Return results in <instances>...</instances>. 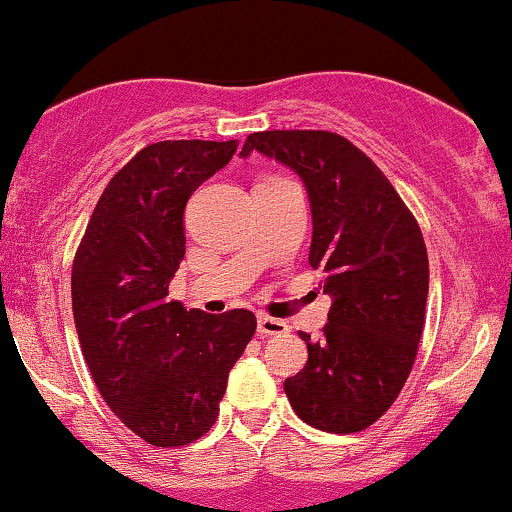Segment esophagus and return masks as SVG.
Returning a JSON list of instances; mask_svg holds the SVG:
<instances>
[{
  "label": "esophagus",
  "mask_w": 512,
  "mask_h": 512,
  "mask_svg": "<svg viewBox=\"0 0 512 512\" xmlns=\"http://www.w3.org/2000/svg\"><path fill=\"white\" fill-rule=\"evenodd\" d=\"M256 331L261 338H268V335H284V333H289V324L282 319H272L263 314V317H258V321H256Z\"/></svg>",
  "instance_id": "esophagus-1"
}]
</instances>
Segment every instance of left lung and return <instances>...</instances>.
Wrapping results in <instances>:
<instances>
[{
    "label": "left lung",
    "instance_id": "8db88e82",
    "mask_svg": "<svg viewBox=\"0 0 512 512\" xmlns=\"http://www.w3.org/2000/svg\"><path fill=\"white\" fill-rule=\"evenodd\" d=\"M258 151L298 174L312 209L310 265L333 296L324 338L286 377L296 415L314 429L356 433L391 408L408 380L424 328L429 256L391 181L349 139L324 130L254 132Z\"/></svg>",
    "mask_w": 512,
    "mask_h": 512
}]
</instances>
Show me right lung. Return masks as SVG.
<instances>
[{
    "label": "right lung",
    "mask_w": 512,
    "mask_h": 512,
    "mask_svg": "<svg viewBox=\"0 0 512 512\" xmlns=\"http://www.w3.org/2000/svg\"><path fill=\"white\" fill-rule=\"evenodd\" d=\"M235 151V139L146 146L104 188L74 258L72 310L90 375L116 417L156 447L212 429L256 331L249 310L207 314L167 298L186 254V202Z\"/></svg>",
    "instance_id": "right-lung-1"
}]
</instances>
